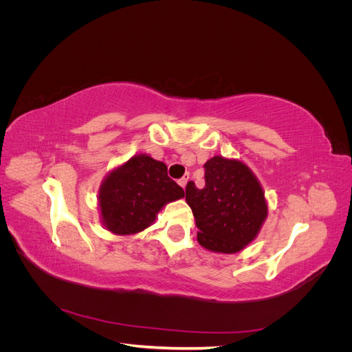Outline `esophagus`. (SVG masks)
<instances>
[{"label": "esophagus", "mask_w": 352, "mask_h": 352, "mask_svg": "<svg viewBox=\"0 0 352 352\" xmlns=\"http://www.w3.org/2000/svg\"><path fill=\"white\" fill-rule=\"evenodd\" d=\"M188 180H189V176H185V177H182V179L179 180V185L185 189V188H186V184H188Z\"/></svg>", "instance_id": "obj_1"}]
</instances>
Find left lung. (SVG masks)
<instances>
[{
    "mask_svg": "<svg viewBox=\"0 0 352 352\" xmlns=\"http://www.w3.org/2000/svg\"><path fill=\"white\" fill-rule=\"evenodd\" d=\"M206 186L186 185L201 247L235 254L257 238L267 217L264 190L251 168L239 160L214 155L204 164Z\"/></svg>",
    "mask_w": 352,
    "mask_h": 352,
    "instance_id": "8db88e82",
    "label": "left lung"
}]
</instances>
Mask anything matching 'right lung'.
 Returning a JSON list of instances; mask_svg holds the SVG:
<instances>
[{"mask_svg": "<svg viewBox=\"0 0 352 352\" xmlns=\"http://www.w3.org/2000/svg\"><path fill=\"white\" fill-rule=\"evenodd\" d=\"M184 197V189L167 176L163 162L138 154L113 168L101 182V221L114 235H135L150 228L166 204Z\"/></svg>", "mask_w": 352, "mask_h": 352, "instance_id": "1", "label": "right lung"}]
</instances>
